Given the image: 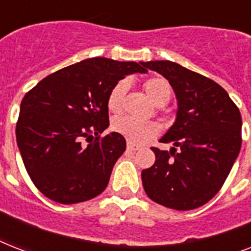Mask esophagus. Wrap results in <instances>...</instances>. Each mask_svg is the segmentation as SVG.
Returning <instances> with one entry per match:
<instances>
[{
	"label": "esophagus",
	"instance_id": "esophagus-1",
	"mask_svg": "<svg viewBox=\"0 0 251 251\" xmlns=\"http://www.w3.org/2000/svg\"><path fill=\"white\" fill-rule=\"evenodd\" d=\"M127 150H130V151H138V150H139V146L134 145L131 142H127Z\"/></svg>",
	"mask_w": 251,
	"mask_h": 251
}]
</instances>
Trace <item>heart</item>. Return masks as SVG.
Segmentation results:
<instances>
[{"label": "heart", "instance_id": "b5f03b06", "mask_svg": "<svg viewBox=\"0 0 251 251\" xmlns=\"http://www.w3.org/2000/svg\"><path fill=\"white\" fill-rule=\"evenodd\" d=\"M127 88H129L127 80H120L110 90L108 100H106V105L112 113L117 114L122 112ZM145 90L150 99L159 106L165 105L171 99V84L164 78H151V79L146 80ZM112 129L116 133L127 138L129 142L137 143V145L146 143L159 134V125L156 122L141 121V120L129 117V116H120V117L114 118L112 121Z\"/></svg>", "mask_w": 251, "mask_h": 251}]
</instances>
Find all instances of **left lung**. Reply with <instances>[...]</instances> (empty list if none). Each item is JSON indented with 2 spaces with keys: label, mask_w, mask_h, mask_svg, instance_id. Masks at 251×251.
<instances>
[{
  "label": "left lung",
  "mask_w": 251,
  "mask_h": 251,
  "mask_svg": "<svg viewBox=\"0 0 251 251\" xmlns=\"http://www.w3.org/2000/svg\"><path fill=\"white\" fill-rule=\"evenodd\" d=\"M173 87L178 110L160 139L171 151L152 147L155 164L142 171L146 194L178 211L194 210L214 198L241 150V113L229 95L207 76L172 61L145 62Z\"/></svg>",
  "instance_id": "8db88e82"
}]
</instances>
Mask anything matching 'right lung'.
<instances>
[{"instance_id":"1","label":"right lung","mask_w":251,"mask_h":251,"mask_svg":"<svg viewBox=\"0 0 251 251\" xmlns=\"http://www.w3.org/2000/svg\"><path fill=\"white\" fill-rule=\"evenodd\" d=\"M134 73H147L145 62L95 57L53 73L25 95L17 143L27 173L47 198L73 204L105 190L126 150L121 134L100 137L109 126L106 100L114 84Z\"/></svg>"}]
</instances>
